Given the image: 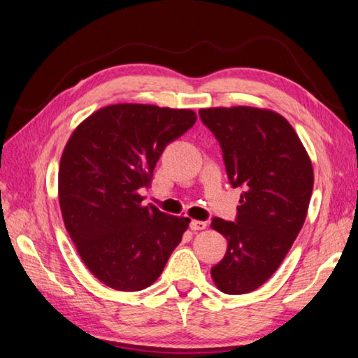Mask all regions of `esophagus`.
Instances as JSON below:
<instances>
[{"label":"esophagus","instance_id":"1","mask_svg":"<svg viewBox=\"0 0 358 358\" xmlns=\"http://www.w3.org/2000/svg\"><path fill=\"white\" fill-rule=\"evenodd\" d=\"M208 227V224L206 222H203V220H192L190 222V228L193 231H196V230H204V228Z\"/></svg>","mask_w":358,"mask_h":358}]
</instances>
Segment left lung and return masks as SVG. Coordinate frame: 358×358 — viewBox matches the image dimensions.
I'll return each instance as SVG.
<instances>
[{
  "instance_id": "obj_1",
  "label": "left lung",
  "mask_w": 358,
  "mask_h": 358,
  "mask_svg": "<svg viewBox=\"0 0 358 358\" xmlns=\"http://www.w3.org/2000/svg\"><path fill=\"white\" fill-rule=\"evenodd\" d=\"M200 119L219 141L230 184L244 189L234 222L213 219L228 248L210 274L224 294H249L273 276L301 230L313 165L294 128L273 110L213 108Z\"/></svg>"
}]
</instances>
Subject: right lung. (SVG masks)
Listing matches in <instances>:
<instances>
[{
    "label": "right lung",
    "instance_id": "1",
    "mask_svg": "<svg viewBox=\"0 0 358 358\" xmlns=\"http://www.w3.org/2000/svg\"><path fill=\"white\" fill-rule=\"evenodd\" d=\"M196 114L150 104H113L76 128L58 169L68 234L93 276L138 292L155 282L190 219L143 206L158 158Z\"/></svg>",
    "mask_w": 358,
    "mask_h": 358
}]
</instances>
